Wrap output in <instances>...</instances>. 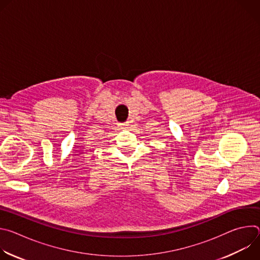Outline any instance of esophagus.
Masks as SVG:
<instances>
[{
	"instance_id": "esophagus-1",
	"label": "esophagus",
	"mask_w": 260,
	"mask_h": 260,
	"mask_svg": "<svg viewBox=\"0 0 260 260\" xmlns=\"http://www.w3.org/2000/svg\"><path fill=\"white\" fill-rule=\"evenodd\" d=\"M120 125H121V126H123V127H126V126H128V125H129V122L127 121V122H125V123H121Z\"/></svg>"
}]
</instances>
